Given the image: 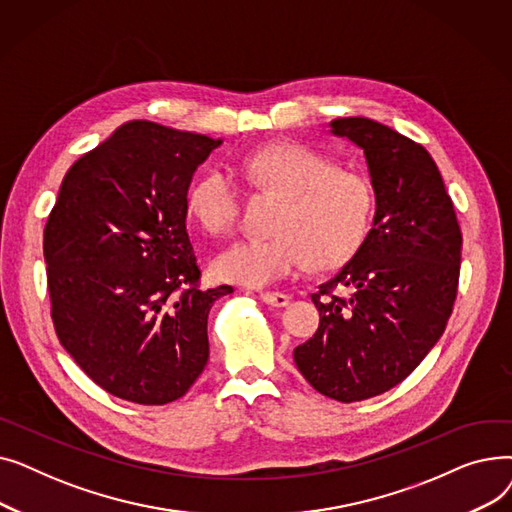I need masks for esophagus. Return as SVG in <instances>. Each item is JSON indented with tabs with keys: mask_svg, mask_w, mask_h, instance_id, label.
Masks as SVG:
<instances>
[{
	"mask_svg": "<svg viewBox=\"0 0 512 512\" xmlns=\"http://www.w3.org/2000/svg\"><path fill=\"white\" fill-rule=\"evenodd\" d=\"M259 299L272 307H286L290 303V297L284 292H261Z\"/></svg>",
	"mask_w": 512,
	"mask_h": 512,
	"instance_id": "34e87169",
	"label": "esophagus"
}]
</instances>
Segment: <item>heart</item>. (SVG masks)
Listing matches in <instances>:
<instances>
[{"label":"heart","mask_w":512,"mask_h":512,"mask_svg":"<svg viewBox=\"0 0 512 512\" xmlns=\"http://www.w3.org/2000/svg\"><path fill=\"white\" fill-rule=\"evenodd\" d=\"M251 180L284 195L272 238H240L211 259L215 278L263 288L303 272L313 261L332 267L363 242L373 211L367 180L334 168L303 145H272L245 161ZM188 209L211 234L228 232L238 218V191L228 172H203L188 191Z\"/></svg>","instance_id":"obj_1"}]
</instances>
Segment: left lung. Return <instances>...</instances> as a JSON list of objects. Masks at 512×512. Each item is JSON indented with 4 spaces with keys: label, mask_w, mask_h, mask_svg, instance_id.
<instances>
[{
    "label": "left lung",
    "mask_w": 512,
    "mask_h": 512,
    "mask_svg": "<svg viewBox=\"0 0 512 512\" xmlns=\"http://www.w3.org/2000/svg\"><path fill=\"white\" fill-rule=\"evenodd\" d=\"M330 132L363 151L375 213L353 259L311 294L319 328L294 363L317 392L355 402L400 384L440 340L463 236L423 145L361 116L332 120Z\"/></svg>",
    "instance_id": "obj_1"
}]
</instances>
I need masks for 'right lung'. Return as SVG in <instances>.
Returning a JSON list of instances; mask_svg holds the SVG:
<instances>
[{"label": "right lung", "mask_w": 512, "mask_h": 512, "mask_svg": "<svg viewBox=\"0 0 512 512\" xmlns=\"http://www.w3.org/2000/svg\"><path fill=\"white\" fill-rule=\"evenodd\" d=\"M222 139L132 120L64 176L43 234L60 344L118 398L166 405L209 359L207 315L232 286L201 290L188 186Z\"/></svg>", "instance_id": "1"}]
</instances>
